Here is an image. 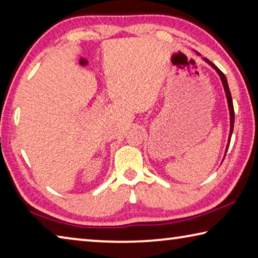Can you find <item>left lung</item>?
<instances>
[{
  "label": "left lung",
  "instance_id": "obj_1",
  "mask_svg": "<svg viewBox=\"0 0 258 258\" xmlns=\"http://www.w3.org/2000/svg\"><path fill=\"white\" fill-rule=\"evenodd\" d=\"M199 54V53H198ZM204 60L206 61L207 63L211 64V66L215 69L216 73L220 75L221 77V81L223 83V86H224V91H225V94H226V99H228V104H229V110H230V134H229V141H228V146H226V151H228V148L230 145V141H231V135H232L233 132V125H234V109H233V102H232V97H231V92H230V89H229V85H228V81H226V77L223 73H222L220 69H218L215 64L213 62H211L208 59L204 58ZM225 151V154H226Z\"/></svg>",
  "mask_w": 258,
  "mask_h": 258
}]
</instances>
